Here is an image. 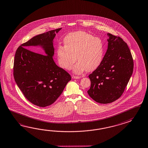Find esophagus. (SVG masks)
<instances>
[{
    "label": "esophagus",
    "mask_w": 148,
    "mask_h": 148,
    "mask_svg": "<svg viewBox=\"0 0 148 148\" xmlns=\"http://www.w3.org/2000/svg\"><path fill=\"white\" fill-rule=\"evenodd\" d=\"M81 77L79 76H73L72 78L74 79H79Z\"/></svg>",
    "instance_id": "34e87169"
}]
</instances>
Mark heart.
Returning a JSON list of instances; mask_svg holds the SVG:
<instances>
[{"label": "heart", "mask_w": 148, "mask_h": 148, "mask_svg": "<svg viewBox=\"0 0 148 148\" xmlns=\"http://www.w3.org/2000/svg\"><path fill=\"white\" fill-rule=\"evenodd\" d=\"M64 46L58 45L57 56L59 66L69 70L76 59L77 62L73 67L76 74H81L86 70L93 71L102 62L104 46L102 40L92 34L77 31L67 34L64 39Z\"/></svg>", "instance_id": "b5f03b06"}]
</instances>
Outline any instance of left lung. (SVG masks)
Returning a JSON list of instances; mask_svg holds the SVG:
<instances>
[{
  "label": "left lung",
  "mask_w": 148,
  "mask_h": 148,
  "mask_svg": "<svg viewBox=\"0 0 148 148\" xmlns=\"http://www.w3.org/2000/svg\"><path fill=\"white\" fill-rule=\"evenodd\" d=\"M108 49L98 67L89 75L88 95L106 104L119 98L132 75L134 63L127 43L119 36L107 34Z\"/></svg>",
  "instance_id": "obj_1"
}]
</instances>
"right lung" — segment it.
I'll return each instance as SVG.
<instances>
[{"instance_id":"1","label":"right lung","mask_w":148,"mask_h":148,"mask_svg":"<svg viewBox=\"0 0 148 148\" xmlns=\"http://www.w3.org/2000/svg\"><path fill=\"white\" fill-rule=\"evenodd\" d=\"M61 29L34 36L21 45L15 53L13 68L15 82L30 102L41 107L53 104L71 80V75L57 66L53 58V39ZM31 46H40L46 55L26 48Z\"/></svg>"}]
</instances>
